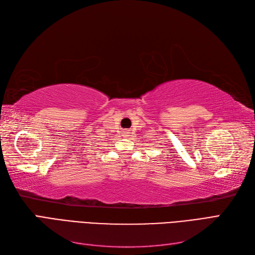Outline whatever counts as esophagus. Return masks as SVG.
Here are the masks:
<instances>
[{
  "instance_id": "34e87169",
  "label": "esophagus",
  "mask_w": 255,
  "mask_h": 255,
  "mask_svg": "<svg viewBox=\"0 0 255 255\" xmlns=\"http://www.w3.org/2000/svg\"><path fill=\"white\" fill-rule=\"evenodd\" d=\"M123 136H126V137H128V135H129V133H130V130L129 129H125V130H123Z\"/></svg>"
}]
</instances>
